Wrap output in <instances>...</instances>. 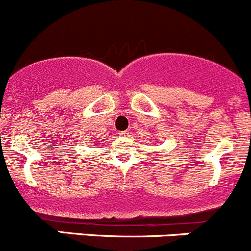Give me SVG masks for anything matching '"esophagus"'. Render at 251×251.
Listing matches in <instances>:
<instances>
[{
	"label": "esophagus",
	"mask_w": 251,
	"mask_h": 251,
	"mask_svg": "<svg viewBox=\"0 0 251 251\" xmlns=\"http://www.w3.org/2000/svg\"><path fill=\"white\" fill-rule=\"evenodd\" d=\"M118 134L121 135V137H129L130 132H129V130H123V132H119Z\"/></svg>",
	"instance_id": "esophagus-1"
}]
</instances>
